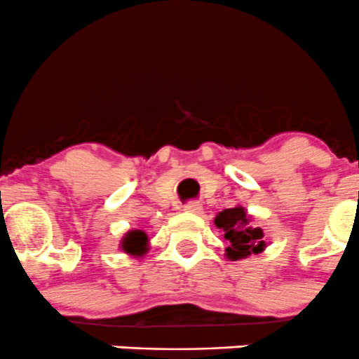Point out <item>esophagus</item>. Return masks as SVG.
<instances>
[{
	"label": "esophagus",
	"mask_w": 359,
	"mask_h": 359,
	"mask_svg": "<svg viewBox=\"0 0 359 359\" xmlns=\"http://www.w3.org/2000/svg\"><path fill=\"white\" fill-rule=\"evenodd\" d=\"M201 210H203V206H201L199 203H196V201H192V203H187L186 206H184V211H186V212H196V215L201 212Z\"/></svg>",
	"instance_id": "1"
}]
</instances>
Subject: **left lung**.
<instances>
[{"mask_svg":"<svg viewBox=\"0 0 359 359\" xmlns=\"http://www.w3.org/2000/svg\"><path fill=\"white\" fill-rule=\"evenodd\" d=\"M215 224L223 231V237L228 243L224 255L230 261H242L252 254L262 252L267 245L264 242L262 228L252 224V216L240 204L219 211L215 218Z\"/></svg>","mask_w":359,"mask_h":359,"instance_id":"8db88e82","label":"left lung"}]
</instances>
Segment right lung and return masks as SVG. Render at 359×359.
Wrapping results in <instances>:
<instances>
[{
	"mask_svg": "<svg viewBox=\"0 0 359 359\" xmlns=\"http://www.w3.org/2000/svg\"><path fill=\"white\" fill-rule=\"evenodd\" d=\"M121 250L126 252L128 255H135V257H143L149 249V238L147 231L143 230H129L121 240Z\"/></svg>",
	"mask_w": 359,
	"mask_h": 359,
	"instance_id": "add662e5",
	"label": "right lung"
}]
</instances>
